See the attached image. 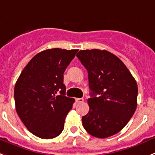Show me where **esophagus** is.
I'll return each instance as SVG.
<instances>
[{"mask_svg": "<svg viewBox=\"0 0 155 155\" xmlns=\"http://www.w3.org/2000/svg\"><path fill=\"white\" fill-rule=\"evenodd\" d=\"M76 103H82V102H83V98H76Z\"/></svg>", "mask_w": 155, "mask_h": 155, "instance_id": "1", "label": "esophagus"}]
</instances>
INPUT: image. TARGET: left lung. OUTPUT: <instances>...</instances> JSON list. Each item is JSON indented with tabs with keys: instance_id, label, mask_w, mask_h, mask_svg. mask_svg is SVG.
Masks as SVG:
<instances>
[{
	"instance_id": "8db88e82",
	"label": "left lung",
	"mask_w": 155,
	"mask_h": 155,
	"mask_svg": "<svg viewBox=\"0 0 155 155\" xmlns=\"http://www.w3.org/2000/svg\"><path fill=\"white\" fill-rule=\"evenodd\" d=\"M76 56L88 72L91 91L90 111L82 118L83 127L97 138L118 134L137 109L135 79L120 59L105 50H82Z\"/></svg>"
}]
</instances>
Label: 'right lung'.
Returning <instances> with one entry per match:
<instances>
[{"mask_svg":"<svg viewBox=\"0 0 155 155\" xmlns=\"http://www.w3.org/2000/svg\"><path fill=\"white\" fill-rule=\"evenodd\" d=\"M77 51L61 48L43 51L31 59L16 82V111L27 130L40 138L52 139L64 130L75 99L64 95L63 74Z\"/></svg>","mask_w":155,"mask_h":155,"instance_id":"add662e5","label":"right lung"}]
</instances>
